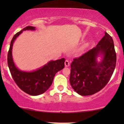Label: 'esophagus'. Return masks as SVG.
Returning a JSON list of instances; mask_svg holds the SVG:
<instances>
[{
    "mask_svg": "<svg viewBox=\"0 0 124 124\" xmlns=\"http://www.w3.org/2000/svg\"><path fill=\"white\" fill-rule=\"evenodd\" d=\"M69 65H70V62H69V60H66L65 61V67H69Z\"/></svg>",
    "mask_w": 124,
    "mask_h": 124,
    "instance_id": "obj_1",
    "label": "esophagus"
}]
</instances>
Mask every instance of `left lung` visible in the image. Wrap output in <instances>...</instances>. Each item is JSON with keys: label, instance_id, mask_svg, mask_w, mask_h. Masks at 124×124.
<instances>
[{"label": "left lung", "instance_id": "left-lung-1", "mask_svg": "<svg viewBox=\"0 0 124 124\" xmlns=\"http://www.w3.org/2000/svg\"><path fill=\"white\" fill-rule=\"evenodd\" d=\"M103 56L98 62V55ZM116 54L112 38L105 32L94 48L73 59L70 65V84L78 94L91 95L101 90L111 79L116 67Z\"/></svg>", "mask_w": 124, "mask_h": 124}]
</instances>
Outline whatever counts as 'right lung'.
<instances>
[{
    "instance_id": "add662e5",
    "label": "right lung",
    "mask_w": 124,
    "mask_h": 124,
    "mask_svg": "<svg viewBox=\"0 0 124 124\" xmlns=\"http://www.w3.org/2000/svg\"><path fill=\"white\" fill-rule=\"evenodd\" d=\"M35 29V27L29 26L17 33L11 42L7 56L8 65L13 80L20 89L33 96L43 94L49 89L52 85L55 74L64 68L65 60L64 58H62L55 61H50L40 68L29 72L20 70L16 67L12 54L13 42L24 30Z\"/></svg>"
}]
</instances>
